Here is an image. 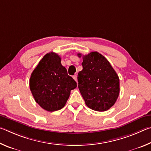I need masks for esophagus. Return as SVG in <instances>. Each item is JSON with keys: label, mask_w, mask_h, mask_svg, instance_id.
I'll use <instances>...</instances> for the list:
<instances>
[{"label": "esophagus", "mask_w": 151, "mask_h": 151, "mask_svg": "<svg viewBox=\"0 0 151 151\" xmlns=\"http://www.w3.org/2000/svg\"><path fill=\"white\" fill-rule=\"evenodd\" d=\"M73 78H74V80H75V81H77V76H76V75H74V76H73Z\"/></svg>", "instance_id": "esophagus-1"}]
</instances>
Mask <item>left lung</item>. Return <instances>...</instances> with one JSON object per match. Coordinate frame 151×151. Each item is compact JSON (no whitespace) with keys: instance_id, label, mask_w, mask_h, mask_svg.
<instances>
[{"instance_id":"obj_1","label":"left lung","mask_w":151,"mask_h":151,"mask_svg":"<svg viewBox=\"0 0 151 151\" xmlns=\"http://www.w3.org/2000/svg\"><path fill=\"white\" fill-rule=\"evenodd\" d=\"M78 56L81 57L82 55L78 53ZM83 70L77 78L81 95L88 108L106 111L119 97V76L108 60L98 52L83 55Z\"/></svg>"}]
</instances>
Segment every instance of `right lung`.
Here are the masks:
<instances>
[{
    "instance_id": "1",
    "label": "right lung",
    "mask_w": 151,
    "mask_h": 151,
    "mask_svg": "<svg viewBox=\"0 0 151 151\" xmlns=\"http://www.w3.org/2000/svg\"><path fill=\"white\" fill-rule=\"evenodd\" d=\"M60 62L61 58L57 53H47L30 78V89L35 101L49 112L63 108L71 90L76 87L75 81L68 75Z\"/></svg>"
}]
</instances>
